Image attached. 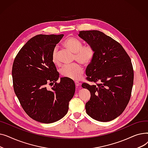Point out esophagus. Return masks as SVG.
I'll return each instance as SVG.
<instances>
[{
	"label": "esophagus",
	"instance_id": "34e87169",
	"mask_svg": "<svg viewBox=\"0 0 148 148\" xmlns=\"http://www.w3.org/2000/svg\"><path fill=\"white\" fill-rule=\"evenodd\" d=\"M75 86H76L77 87H78V86H79L80 83H79V82H77V81H75Z\"/></svg>",
	"mask_w": 148,
	"mask_h": 148
}]
</instances>
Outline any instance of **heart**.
<instances>
[{
  "label": "heart",
  "mask_w": 148,
  "mask_h": 148,
  "mask_svg": "<svg viewBox=\"0 0 148 148\" xmlns=\"http://www.w3.org/2000/svg\"><path fill=\"white\" fill-rule=\"evenodd\" d=\"M64 46L67 49L75 54V59L84 65H88L92 61L95 56V50L90 45L82 46V43L73 37H68L64 42ZM53 63L59 65V62L58 58V49H54L51 56ZM60 73L61 75L74 80L81 78L83 73V68L79 64L65 66L62 68Z\"/></svg>",
  "instance_id": "b5f03b06"
}]
</instances>
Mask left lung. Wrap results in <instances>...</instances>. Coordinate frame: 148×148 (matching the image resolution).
<instances>
[{"mask_svg": "<svg viewBox=\"0 0 148 148\" xmlns=\"http://www.w3.org/2000/svg\"><path fill=\"white\" fill-rule=\"evenodd\" d=\"M78 35L95 50L86 69L87 79L100 83L82 84L90 92L86 113L99 122L111 121L122 113L131 97L134 71L130 58L119 42L99 30L80 31Z\"/></svg>", "mask_w": 148, "mask_h": 148, "instance_id": "obj_1", "label": "left lung"}]
</instances>
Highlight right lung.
Listing matches in <instances>:
<instances>
[{
  "instance_id": "1",
  "label": "right lung",
  "mask_w": 148,
  "mask_h": 148,
  "mask_svg": "<svg viewBox=\"0 0 148 148\" xmlns=\"http://www.w3.org/2000/svg\"><path fill=\"white\" fill-rule=\"evenodd\" d=\"M64 35H38L23 46L12 69L13 86L23 110L32 119L55 122L66 115L75 86L62 77L51 59L52 52ZM48 84L53 86L49 89Z\"/></svg>"
}]
</instances>
